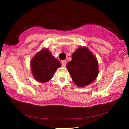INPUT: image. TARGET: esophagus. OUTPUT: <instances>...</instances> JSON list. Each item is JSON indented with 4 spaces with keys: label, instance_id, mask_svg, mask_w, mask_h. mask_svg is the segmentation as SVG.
I'll list each match as a JSON object with an SVG mask.
<instances>
[{
    "label": "esophagus",
    "instance_id": "obj_1",
    "mask_svg": "<svg viewBox=\"0 0 129 129\" xmlns=\"http://www.w3.org/2000/svg\"><path fill=\"white\" fill-rule=\"evenodd\" d=\"M66 63H67V62L66 60H63L61 61V65H62V66H63V67H65L66 66Z\"/></svg>",
    "mask_w": 129,
    "mask_h": 129
}]
</instances>
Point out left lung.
Returning <instances> with one entry per match:
<instances>
[{"label":"left lung","instance_id":"1","mask_svg":"<svg viewBox=\"0 0 129 129\" xmlns=\"http://www.w3.org/2000/svg\"><path fill=\"white\" fill-rule=\"evenodd\" d=\"M66 67L72 80L80 87L94 82L99 74L98 60L85 46H80L75 50Z\"/></svg>","mask_w":129,"mask_h":129}]
</instances>
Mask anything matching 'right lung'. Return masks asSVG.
Returning <instances> with one entry per match:
<instances>
[{
    "mask_svg": "<svg viewBox=\"0 0 129 129\" xmlns=\"http://www.w3.org/2000/svg\"><path fill=\"white\" fill-rule=\"evenodd\" d=\"M61 66L60 61L52 56L47 48L42 49L30 61V68L35 80L40 83L48 82Z\"/></svg>",
    "mask_w": 129,
    "mask_h": 129,
    "instance_id": "add662e5",
    "label": "right lung"
}]
</instances>
